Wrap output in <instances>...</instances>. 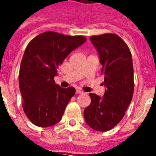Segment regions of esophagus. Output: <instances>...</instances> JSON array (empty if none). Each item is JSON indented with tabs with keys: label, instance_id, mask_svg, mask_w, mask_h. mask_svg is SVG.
<instances>
[{
	"label": "esophagus",
	"instance_id": "obj_1",
	"mask_svg": "<svg viewBox=\"0 0 156 156\" xmlns=\"http://www.w3.org/2000/svg\"><path fill=\"white\" fill-rule=\"evenodd\" d=\"M76 94H83V91L81 90L80 89L76 90Z\"/></svg>",
	"mask_w": 156,
	"mask_h": 156
}]
</instances>
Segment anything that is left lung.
I'll return each instance as SVG.
<instances>
[{"mask_svg": "<svg viewBox=\"0 0 156 156\" xmlns=\"http://www.w3.org/2000/svg\"><path fill=\"white\" fill-rule=\"evenodd\" d=\"M99 54L102 74L107 87L103 98L90 93V104L84 110L87 125L107 131L122 120L134 93V70L128 45L115 34L90 37Z\"/></svg>", "mask_w": 156, "mask_h": 156, "instance_id": "8db88e82", "label": "left lung"}]
</instances>
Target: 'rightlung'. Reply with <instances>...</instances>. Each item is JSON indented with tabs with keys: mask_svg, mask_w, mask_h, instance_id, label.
I'll list each match as a JSON object with an SVG mask.
<instances>
[{
	"mask_svg": "<svg viewBox=\"0 0 156 156\" xmlns=\"http://www.w3.org/2000/svg\"><path fill=\"white\" fill-rule=\"evenodd\" d=\"M86 41L84 36L48 31L26 46L19 70V88L24 112L34 125L48 127L61 120L75 89L62 88L54 78L69 53Z\"/></svg>",
	"mask_w": 156,
	"mask_h": 156,
	"instance_id": "right-lung-1",
	"label": "right lung"
}]
</instances>
